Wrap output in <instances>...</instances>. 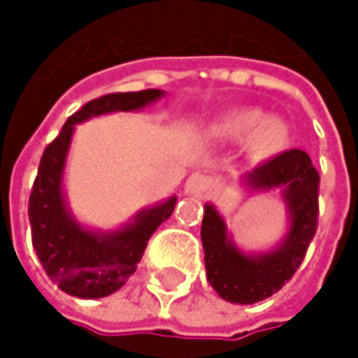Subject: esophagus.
Masks as SVG:
<instances>
[{
    "label": "esophagus",
    "mask_w": 358,
    "mask_h": 358,
    "mask_svg": "<svg viewBox=\"0 0 358 358\" xmlns=\"http://www.w3.org/2000/svg\"><path fill=\"white\" fill-rule=\"evenodd\" d=\"M211 188H213V180L209 178L207 174L194 172V174H190L188 180H186V192H190V194L203 196V194H209Z\"/></svg>",
    "instance_id": "34e87169"
}]
</instances>
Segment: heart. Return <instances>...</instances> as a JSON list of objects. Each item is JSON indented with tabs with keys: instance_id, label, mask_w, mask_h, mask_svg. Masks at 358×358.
<instances>
[{
	"instance_id": "b5f03b06",
	"label": "heart",
	"mask_w": 358,
	"mask_h": 358,
	"mask_svg": "<svg viewBox=\"0 0 358 358\" xmlns=\"http://www.w3.org/2000/svg\"><path fill=\"white\" fill-rule=\"evenodd\" d=\"M217 134L226 141H243L247 136L250 159H271L284 151L290 141V126L280 115H265L257 108L234 109L217 122Z\"/></svg>"
}]
</instances>
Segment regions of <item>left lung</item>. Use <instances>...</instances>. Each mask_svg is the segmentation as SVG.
<instances>
[{
  "instance_id": "8db88e82",
  "label": "left lung",
  "mask_w": 358,
  "mask_h": 358,
  "mask_svg": "<svg viewBox=\"0 0 358 358\" xmlns=\"http://www.w3.org/2000/svg\"><path fill=\"white\" fill-rule=\"evenodd\" d=\"M245 180L257 190L284 188V199L290 209V232L280 249L259 257L241 252L228 241L226 224L213 205L205 207L201 241L207 280L215 292L224 301L252 305L282 290L301 267L317 232L320 174L305 151L290 149L259 164Z\"/></svg>"
}]
</instances>
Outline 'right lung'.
<instances>
[{
    "instance_id": "add662e5",
    "label": "right lung",
    "mask_w": 358,
    "mask_h": 358,
    "mask_svg": "<svg viewBox=\"0 0 358 358\" xmlns=\"http://www.w3.org/2000/svg\"><path fill=\"white\" fill-rule=\"evenodd\" d=\"M162 97V91L109 93L85 103L68 117L62 132L45 147L29 199L33 247L47 275L59 290L80 299H101L122 288L136 271L151 234L172 215L176 196L136 215V220L113 234L83 230L66 211L62 172L74 124L109 111H130Z\"/></svg>"
}]
</instances>
